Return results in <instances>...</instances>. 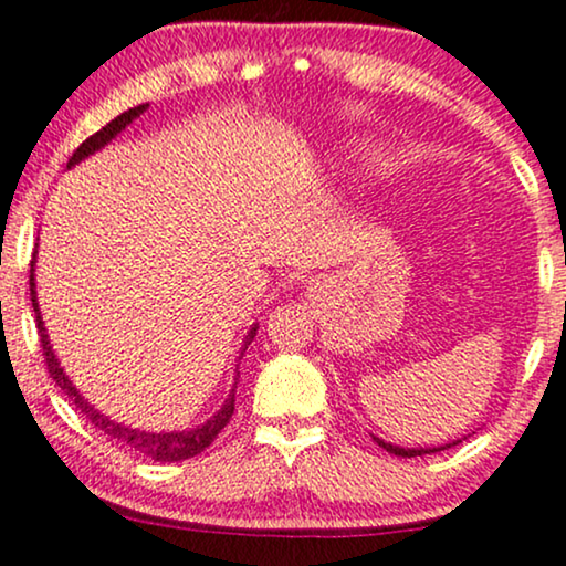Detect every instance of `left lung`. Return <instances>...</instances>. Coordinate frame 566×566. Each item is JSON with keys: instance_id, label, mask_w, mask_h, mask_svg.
<instances>
[{"instance_id": "left-lung-1", "label": "left lung", "mask_w": 566, "mask_h": 566, "mask_svg": "<svg viewBox=\"0 0 566 566\" xmlns=\"http://www.w3.org/2000/svg\"><path fill=\"white\" fill-rule=\"evenodd\" d=\"M374 440H377L379 446H382L387 453L403 455V459H413V455H424V453H440V451H446V448L455 446V442H461V440H455V442H446V446H438V448H400V446H392V442H385V440H379V438H374Z\"/></svg>"}]
</instances>
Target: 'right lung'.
Masks as SVG:
<instances>
[{
	"mask_svg": "<svg viewBox=\"0 0 566 566\" xmlns=\"http://www.w3.org/2000/svg\"><path fill=\"white\" fill-rule=\"evenodd\" d=\"M145 111H147V105H136V107H132V111L120 113L118 118H113L107 126H102L99 132L88 136L86 142H81L76 153H73V158L67 160V168L76 166V163L88 158V155H94V153H97V149L105 147L107 142H113L115 136L124 132V128L132 124L134 118H139V115L145 113ZM33 263H36V261H31V279H29V282H31V305H33V313H36L39 339H42L46 369H50V377L54 379V385H60V390H63L67 398H71L73 403H76L78 411L84 413V417L92 421V424L97 427L99 432H105L107 438L115 440V442H120V446H126L128 451H134V453H139V455H147V459H153V461H168V464H171V461L192 459V455L206 451L210 442L216 440V434L229 424L231 413H234V392H237V377H240V371H237L234 387H231L229 398L223 400V406L218 408V411L206 421V424L195 427V430L145 432V430H132V427L118 424V421L107 419L105 413H99L97 408L88 403V400H84V395H81L76 387H73L71 379H67V374L63 371V366H60L57 356H54V353H52L50 337H46V329H44V322H42V311H39V303H36V282H33ZM255 332H258V326H253V329L248 332V337H244L240 360L244 356V350H248V345L255 339ZM237 366H240V364H237Z\"/></svg>",
	"mask_w": 566,
	"mask_h": 566,
	"instance_id": "1",
	"label": "right lung"
}]
</instances>
